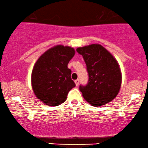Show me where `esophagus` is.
Here are the masks:
<instances>
[{"label":"esophagus","instance_id":"1","mask_svg":"<svg viewBox=\"0 0 148 148\" xmlns=\"http://www.w3.org/2000/svg\"><path fill=\"white\" fill-rule=\"evenodd\" d=\"M75 83L76 86H79V79L75 80Z\"/></svg>","mask_w":148,"mask_h":148}]
</instances>
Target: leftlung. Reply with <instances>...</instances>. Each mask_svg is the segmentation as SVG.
<instances>
[{"label":"left lung","mask_w":148,"mask_h":148,"mask_svg":"<svg viewBox=\"0 0 148 148\" xmlns=\"http://www.w3.org/2000/svg\"><path fill=\"white\" fill-rule=\"evenodd\" d=\"M86 64L89 79L79 90L87 102L98 107L110 102L120 90L122 75L117 60L98 44L77 48Z\"/></svg>","instance_id":"8db88e82"}]
</instances>
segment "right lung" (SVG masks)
<instances>
[{
  "instance_id": "add662e5",
  "label": "right lung",
  "mask_w": 148,
  "mask_h": 148,
  "mask_svg": "<svg viewBox=\"0 0 148 148\" xmlns=\"http://www.w3.org/2000/svg\"><path fill=\"white\" fill-rule=\"evenodd\" d=\"M75 53L70 46L57 45L46 51L34 64L32 86L36 96L48 106H56L66 100L75 86L67 64Z\"/></svg>"
}]
</instances>
